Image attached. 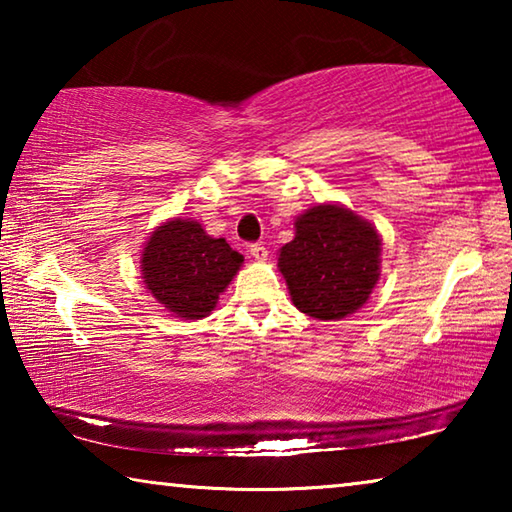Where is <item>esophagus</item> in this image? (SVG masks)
I'll return each instance as SVG.
<instances>
[{
	"label": "esophagus",
	"mask_w": 512,
	"mask_h": 512,
	"mask_svg": "<svg viewBox=\"0 0 512 512\" xmlns=\"http://www.w3.org/2000/svg\"><path fill=\"white\" fill-rule=\"evenodd\" d=\"M250 255H253L257 262H264V259L268 257V250L264 244H253L250 246Z\"/></svg>",
	"instance_id": "esophagus-1"
}]
</instances>
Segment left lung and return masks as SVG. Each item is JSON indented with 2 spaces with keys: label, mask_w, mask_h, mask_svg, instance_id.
Here are the masks:
<instances>
[{
  "label": "left lung",
  "mask_w": 512,
  "mask_h": 512,
  "mask_svg": "<svg viewBox=\"0 0 512 512\" xmlns=\"http://www.w3.org/2000/svg\"><path fill=\"white\" fill-rule=\"evenodd\" d=\"M379 246L375 228L345 207H311L277 259L293 305L320 320L357 311L379 280Z\"/></svg>",
  "instance_id": "left-lung-1"
}]
</instances>
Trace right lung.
Instances as JSON below:
<instances>
[{"instance_id":"1","label":"right lung","mask_w":512,"mask_h":512,"mask_svg":"<svg viewBox=\"0 0 512 512\" xmlns=\"http://www.w3.org/2000/svg\"><path fill=\"white\" fill-rule=\"evenodd\" d=\"M241 257L225 239L205 235L201 223L173 219L153 232L144 248V282L155 300L180 318L210 314L219 293L237 275Z\"/></svg>"}]
</instances>
